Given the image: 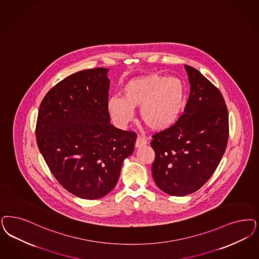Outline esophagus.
<instances>
[{
	"instance_id": "obj_1",
	"label": "esophagus",
	"mask_w": 259,
	"mask_h": 259,
	"mask_svg": "<svg viewBox=\"0 0 259 259\" xmlns=\"http://www.w3.org/2000/svg\"><path fill=\"white\" fill-rule=\"evenodd\" d=\"M146 143H147V141L144 138H143V137H138L136 143H135V146H136V148H140L142 146L146 145Z\"/></svg>"
}]
</instances>
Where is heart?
Instances as JSON below:
<instances>
[{
    "label": "heart",
    "instance_id": "1",
    "mask_svg": "<svg viewBox=\"0 0 259 259\" xmlns=\"http://www.w3.org/2000/svg\"><path fill=\"white\" fill-rule=\"evenodd\" d=\"M121 98L108 99L107 111L118 128H125L140 107V117L152 131L161 132L176 122L185 103V87L175 76L150 74L128 81Z\"/></svg>",
    "mask_w": 259,
    "mask_h": 259
}]
</instances>
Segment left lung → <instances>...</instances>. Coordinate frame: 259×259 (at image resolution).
<instances>
[{
  "label": "left lung",
  "mask_w": 259,
  "mask_h": 259,
  "mask_svg": "<svg viewBox=\"0 0 259 259\" xmlns=\"http://www.w3.org/2000/svg\"><path fill=\"white\" fill-rule=\"evenodd\" d=\"M190 94L184 114L166 130L153 136L156 158L152 175L161 190L186 196L202 188L223 157L229 139L225 100L213 84L185 65Z\"/></svg>",
  "instance_id": "8db88e82"
}]
</instances>
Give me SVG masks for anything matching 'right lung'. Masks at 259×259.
<instances>
[{
    "instance_id": "add662e5",
    "label": "right lung",
    "mask_w": 259,
    "mask_h": 259,
    "mask_svg": "<svg viewBox=\"0 0 259 259\" xmlns=\"http://www.w3.org/2000/svg\"><path fill=\"white\" fill-rule=\"evenodd\" d=\"M107 68L75 72L50 90L39 108L36 141L63 188L95 200L116 187L137 135L111 124Z\"/></svg>"
}]
</instances>
